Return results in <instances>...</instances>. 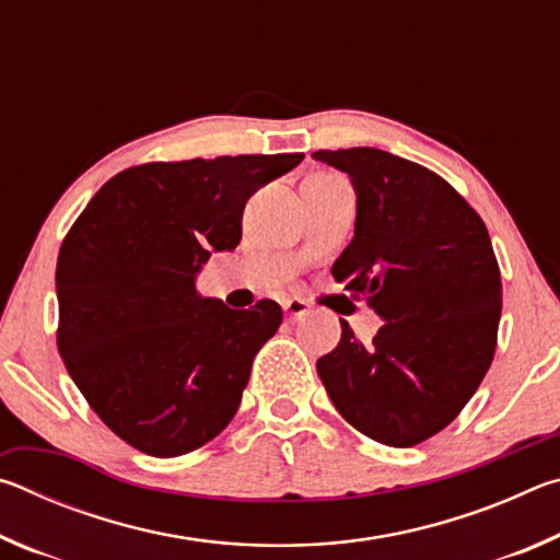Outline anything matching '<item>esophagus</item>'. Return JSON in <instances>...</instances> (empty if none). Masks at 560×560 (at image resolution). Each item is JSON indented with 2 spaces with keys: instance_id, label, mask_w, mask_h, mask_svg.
<instances>
[{
  "instance_id": "1",
  "label": "esophagus",
  "mask_w": 560,
  "mask_h": 560,
  "mask_svg": "<svg viewBox=\"0 0 560 560\" xmlns=\"http://www.w3.org/2000/svg\"><path fill=\"white\" fill-rule=\"evenodd\" d=\"M308 308L311 306L303 299H287V301H283V314L289 316V320H296L301 316H306Z\"/></svg>"
}]
</instances>
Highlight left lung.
<instances>
[{
    "mask_svg": "<svg viewBox=\"0 0 560 560\" xmlns=\"http://www.w3.org/2000/svg\"><path fill=\"white\" fill-rule=\"evenodd\" d=\"M314 160L355 189V234L334 279L385 320L371 346L340 320L318 377L355 430L412 447L462 412L494 358L501 277L489 232L457 189L410 160L377 148Z\"/></svg>",
    "mask_w": 560,
    "mask_h": 560,
    "instance_id": "left-lung-1",
    "label": "left lung"
}]
</instances>
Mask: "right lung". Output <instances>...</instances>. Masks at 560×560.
Listing matches in <instances>:
<instances>
[{
  "instance_id": "obj_1",
  "label": "right lung",
  "mask_w": 560,
  "mask_h": 560,
  "mask_svg": "<svg viewBox=\"0 0 560 560\" xmlns=\"http://www.w3.org/2000/svg\"><path fill=\"white\" fill-rule=\"evenodd\" d=\"M301 153L128 167L103 185L56 261L59 353L103 422L153 457L217 438L277 334L281 306L234 311L197 291L212 252L242 240L249 197Z\"/></svg>"
}]
</instances>
